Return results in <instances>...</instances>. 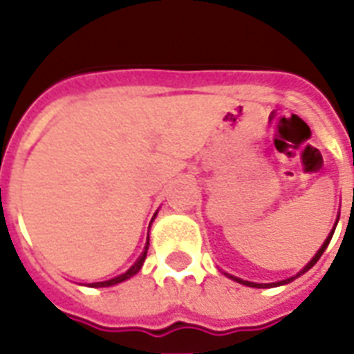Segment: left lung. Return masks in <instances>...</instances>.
I'll return each mask as SVG.
<instances>
[{
	"label": "left lung",
	"mask_w": 354,
	"mask_h": 354,
	"mask_svg": "<svg viewBox=\"0 0 354 354\" xmlns=\"http://www.w3.org/2000/svg\"><path fill=\"white\" fill-rule=\"evenodd\" d=\"M336 224H338V221H336ZM336 224H335V227H333V230H330L329 236H327V239H325V242H324V244H322V248H319L318 252H316V255H314V257L310 259V261H308L307 264H305V268H303V270H299V272H297L296 275H292V277H288V279L277 281V283H252V281H244V279H239V277H235V275H230V274H226V272H224V274H226L227 277H230V279L236 281V283H241V285L253 286V288H272V286H281V285H286V283H290V281H294V279H296V277H299V275H303V274H305V272H308V270L313 268L314 264L318 263V259L322 257V253L325 252V248L329 246L330 239H333V233H335V230H336Z\"/></svg>",
	"instance_id": "8db88e82"
}]
</instances>
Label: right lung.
<instances>
[{
	"mask_svg": "<svg viewBox=\"0 0 354 354\" xmlns=\"http://www.w3.org/2000/svg\"><path fill=\"white\" fill-rule=\"evenodd\" d=\"M147 250H149V239H147V244H145L143 253H141V255H139L138 261H136V263H133L132 266H130V268H128L127 272H124V274L118 275V277H113V279L101 281V283H91L90 286H95V288H102V286H113V285H118V283H122V281L130 279V277H132V275L138 274L139 270H141V266H143L145 259H147Z\"/></svg>",
	"mask_w": 354,
	"mask_h": 354,
	"instance_id": "obj_1",
	"label": "right lung"
}]
</instances>
